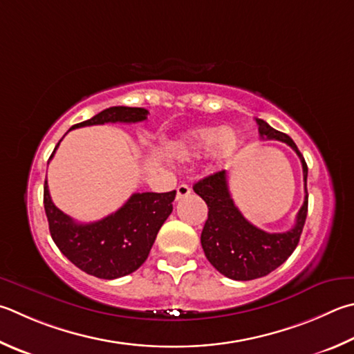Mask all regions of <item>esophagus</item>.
I'll return each instance as SVG.
<instances>
[{
	"label": "esophagus",
	"instance_id": "1",
	"mask_svg": "<svg viewBox=\"0 0 354 354\" xmlns=\"http://www.w3.org/2000/svg\"><path fill=\"white\" fill-rule=\"evenodd\" d=\"M190 192H192L190 185H187V184H181V185H178V189H176V199L179 201V199H183V198H185V196H189V195H190Z\"/></svg>",
	"mask_w": 354,
	"mask_h": 354
}]
</instances>
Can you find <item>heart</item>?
<instances>
[{
	"label": "heart",
	"mask_w": 354,
	"mask_h": 354,
	"mask_svg": "<svg viewBox=\"0 0 354 354\" xmlns=\"http://www.w3.org/2000/svg\"><path fill=\"white\" fill-rule=\"evenodd\" d=\"M240 139L230 127L195 128L179 138L171 147L173 155L181 160L196 159L204 153L212 164H223L235 155Z\"/></svg>",
	"instance_id": "b5f03b06"
}]
</instances>
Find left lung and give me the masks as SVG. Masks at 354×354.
I'll use <instances>...</instances> for the list:
<instances>
[{
  "instance_id": "obj_1",
  "label": "left lung",
  "mask_w": 354,
  "mask_h": 354,
  "mask_svg": "<svg viewBox=\"0 0 354 354\" xmlns=\"http://www.w3.org/2000/svg\"><path fill=\"white\" fill-rule=\"evenodd\" d=\"M255 120L263 139L281 140L297 153L304 169L305 199L291 229L280 234H269L255 227L241 215L230 196L227 173L224 170L199 179L194 185L195 194L201 196L209 207L201 232L204 254L218 272L241 281L265 277L283 265L297 248L308 214V167L297 145L288 134L274 130L265 120Z\"/></svg>"
}]
</instances>
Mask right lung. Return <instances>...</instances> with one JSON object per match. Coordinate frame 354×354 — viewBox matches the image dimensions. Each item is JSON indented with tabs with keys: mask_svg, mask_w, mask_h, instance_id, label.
Here are the masks:
<instances>
[{
	"mask_svg": "<svg viewBox=\"0 0 354 354\" xmlns=\"http://www.w3.org/2000/svg\"><path fill=\"white\" fill-rule=\"evenodd\" d=\"M145 108L111 106L69 130L89 125L134 124L147 119ZM60 142L57 144V147ZM54 149V153L57 150ZM54 153L49 159H53ZM176 190L167 194H133L114 214L95 223L80 224L55 207L44 181L43 203L49 232L57 248L83 272L97 279L113 280L124 277L142 266L156 240L160 226L173 210Z\"/></svg>",
	"mask_w": 354,
	"mask_h": 354,
	"instance_id": "obj_1",
	"label": "right lung"
}]
</instances>
